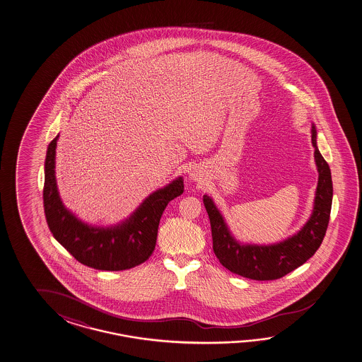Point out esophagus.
<instances>
[{
    "label": "esophagus",
    "instance_id": "obj_1",
    "mask_svg": "<svg viewBox=\"0 0 362 362\" xmlns=\"http://www.w3.org/2000/svg\"><path fill=\"white\" fill-rule=\"evenodd\" d=\"M189 177H191L192 180H194V182H199V180L202 179V177H201V174H199L196 169L189 173Z\"/></svg>",
    "mask_w": 362,
    "mask_h": 362
}]
</instances>
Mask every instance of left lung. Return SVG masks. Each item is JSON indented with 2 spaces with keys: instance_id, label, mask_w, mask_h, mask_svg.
Returning a JSON list of instances; mask_svg holds the SVG:
<instances>
[{
  "instance_id": "obj_1",
  "label": "left lung",
  "mask_w": 362,
  "mask_h": 362,
  "mask_svg": "<svg viewBox=\"0 0 362 362\" xmlns=\"http://www.w3.org/2000/svg\"><path fill=\"white\" fill-rule=\"evenodd\" d=\"M316 138L317 132L313 124L311 142L315 148V164L319 173L313 212L306 224L284 240L273 245L239 242L233 235L212 198L207 194L204 196L206 211L211 224L212 250L220 264L232 273L253 280L279 279L303 265L320 247L330 218L333 182L330 168L317 148Z\"/></svg>"
}]
</instances>
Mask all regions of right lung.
Here are the masks:
<instances>
[{
	"mask_svg": "<svg viewBox=\"0 0 362 362\" xmlns=\"http://www.w3.org/2000/svg\"><path fill=\"white\" fill-rule=\"evenodd\" d=\"M57 139L59 134L48 144L43 187L46 220L56 240L81 264L97 270L119 272L144 262L156 246L157 229L165 207L185 191L183 177L152 192L119 224L90 226L62 204L55 177Z\"/></svg>",
	"mask_w": 362,
	"mask_h": 362,
	"instance_id": "1",
	"label": "right lung"
}]
</instances>
